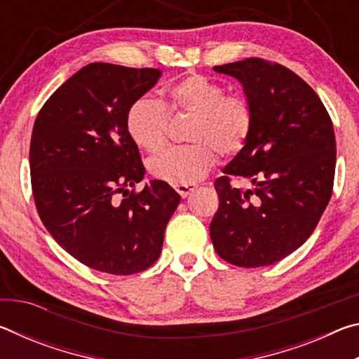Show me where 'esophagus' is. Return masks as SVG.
<instances>
[{"label": "esophagus", "instance_id": "1", "mask_svg": "<svg viewBox=\"0 0 359 359\" xmlns=\"http://www.w3.org/2000/svg\"><path fill=\"white\" fill-rule=\"evenodd\" d=\"M175 191H177L182 198H187L188 194H190L194 188H196V185L194 184H187V185H174Z\"/></svg>", "mask_w": 359, "mask_h": 359}]
</instances>
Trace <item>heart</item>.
<instances>
[{
	"mask_svg": "<svg viewBox=\"0 0 359 359\" xmlns=\"http://www.w3.org/2000/svg\"><path fill=\"white\" fill-rule=\"evenodd\" d=\"M172 112L193 114L188 145H172L149 160L150 172L172 185L194 184L214 166L217 151L229 156L245 147L253 130V107L241 95H226L223 85L191 74L168 90ZM169 112L161 101L139 96L126 111V131L133 142L154 151L166 141Z\"/></svg>",
	"mask_w": 359,
	"mask_h": 359,
	"instance_id": "obj_1",
	"label": "heart"
}]
</instances>
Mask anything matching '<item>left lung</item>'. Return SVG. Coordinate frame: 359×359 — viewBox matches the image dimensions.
Wrapping results in <instances>:
<instances>
[{
  "label": "left lung",
  "instance_id": "8db88e82",
  "mask_svg": "<svg viewBox=\"0 0 359 359\" xmlns=\"http://www.w3.org/2000/svg\"><path fill=\"white\" fill-rule=\"evenodd\" d=\"M242 83L253 107L245 147L215 180L210 222L218 257L241 267L274 264L313 233L331 199L336 137L326 107L293 71L263 58L215 66ZM245 178L248 191L232 185Z\"/></svg>",
  "mask_w": 359,
  "mask_h": 359
}]
</instances>
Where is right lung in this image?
<instances>
[{"label":"right lung","mask_w":359,"mask_h":359,"mask_svg":"<svg viewBox=\"0 0 359 359\" xmlns=\"http://www.w3.org/2000/svg\"><path fill=\"white\" fill-rule=\"evenodd\" d=\"M160 76L154 68L90 63L46 101L33 126L29 172L42 223L71 257L107 274L154 264L180 203L163 180L130 190L145 169L126 111Z\"/></svg>","instance_id":"right-lung-1"}]
</instances>
